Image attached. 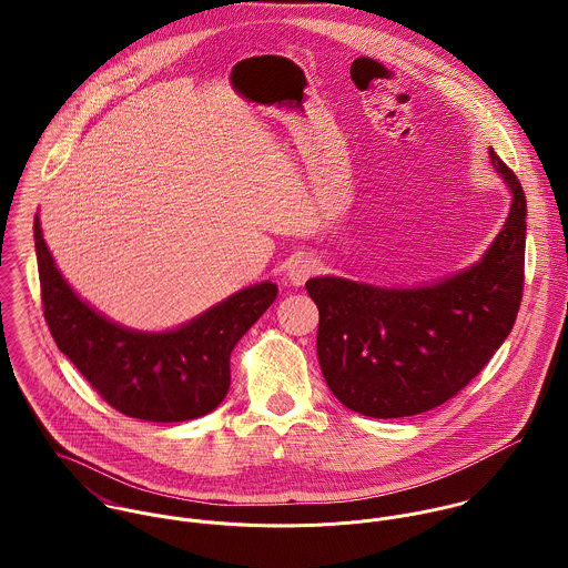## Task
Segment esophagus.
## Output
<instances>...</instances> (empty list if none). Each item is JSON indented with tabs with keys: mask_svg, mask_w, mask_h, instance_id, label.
Listing matches in <instances>:
<instances>
[{
	"mask_svg": "<svg viewBox=\"0 0 568 568\" xmlns=\"http://www.w3.org/2000/svg\"><path fill=\"white\" fill-rule=\"evenodd\" d=\"M317 273V262L308 255H297L288 262V268H286V277L293 286H302L311 275Z\"/></svg>",
	"mask_w": 568,
	"mask_h": 568,
	"instance_id": "esophagus-1",
	"label": "esophagus"
}]
</instances>
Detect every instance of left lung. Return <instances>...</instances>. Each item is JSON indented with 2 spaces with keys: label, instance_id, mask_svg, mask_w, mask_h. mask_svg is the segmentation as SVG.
<instances>
[{
  "label": "left lung",
  "instance_id": "left-lung-1",
  "mask_svg": "<svg viewBox=\"0 0 568 568\" xmlns=\"http://www.w3.org/2000/svg\"><path fill=\"white\" fill-rule=\"evenodd\" d=\"M511 192L509 216L466 271L415 288L313 277L317 356L329 392L367 417H406L457 396L511 332L525 284L527 199L489 149Z\"/></svg>",
  "mask_w": 568,
  "mask_h": 568
}]
</instances>
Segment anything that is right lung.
Returning <instances> with one entry per match:
<instances>
[{
    "label": "right lung",
    "instance_id": "right-lung-1",
    "mask_svg": "<svg viewBox=\"0 0 568 568\" xmlns=\"http://www.w3.org/2000/svg\"><path fill=\"white\" fill-rule=\"evenodd\" d=\"M34 246L43 315L59 349L106 405L146 422H185L221 405L234 345L277 297V286L262 282L174 329H129L72 291L43 241L39 214Z\"/></svg>",
    "mask_w": 568,
    "mask_h": 568
}]
</instances>
